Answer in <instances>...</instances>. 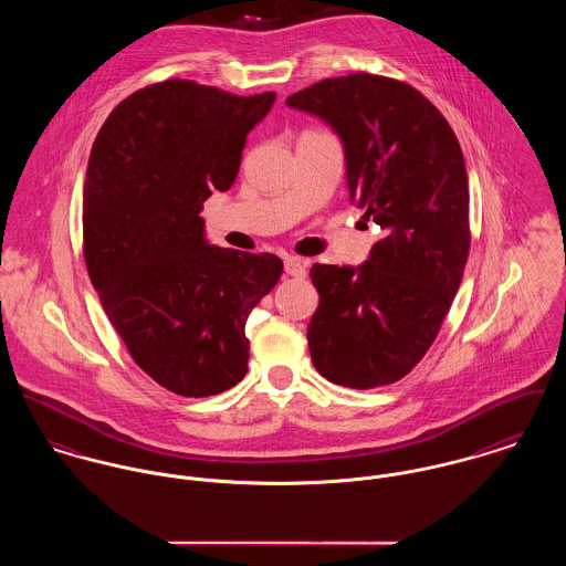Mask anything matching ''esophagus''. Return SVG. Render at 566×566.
Returning <instances> with one entry per match:
<instances>
[{
    "label": "esophagus",
    "instance_id": "obj_1",
    "mask_svg": "<svg viewBox=\"0 0 566 566\" xmlns=\"http://www.w3.org/2000/svg\"><path fill=\"white\" fill-rule=\"evenodd\" d=\"M285 272L294 279H305L307 276V268L305 261L298 258H285Z\"/></svg>",
    "mask_w": 566,
    "mask_h": 566
}]
</instances>
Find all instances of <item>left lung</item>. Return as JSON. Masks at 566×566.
<instances>
[{
    "instance_id": "1",
    "label": "left lung",
    "mask_w": 566,
    "mask_h": 566,
    "mask_svg": "<svg viewBox=\"0 0 566 566\" xmlns=\"http://www.w3.org/2000/svg\"><path fill=\"white\" fill-rule=\"evenodd\" d=\"M285 103L339 136L350 201L385 231L357 268L313 263V367L350 389L391 385L428 353L463 281L469 181L461 145L432 103L391 77H331Z\"/></svg>"
}]
</instances>
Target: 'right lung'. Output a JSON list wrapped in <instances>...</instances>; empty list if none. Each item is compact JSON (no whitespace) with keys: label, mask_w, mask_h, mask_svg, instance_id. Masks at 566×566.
I'll return each mask as SVG.
<instances>
[{"label":"right lung","mask_w":566,"mask_h":566,"mask_svg":"<svg viewBox=\"0 0 566 566\" xmlns=\"http://www.w3.org/2000/svg\"><path fill=\"white\" fill-rule=\"evenodd\" d=\"M274 99L159 82L112 109L91 151L88 276L132 359L177 396H216L244 378L249 313L283 272L276 255L209 244L201 218L211 192L233 186Z\"/></svg>","instance_id":"1"}]
</instances>
